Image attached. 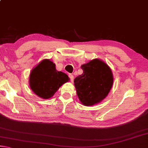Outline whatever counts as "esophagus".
Listing matches in <instances>:
<instances>
[{
    "label": "esophagus",
    "instance_id": "1",
    "mask_svg": "<svg viewBox=\"0 0 148 148\" xmlns=\"http://www.w3.org/2000/svg\"><path fill=\"white\" fill-rule=\"evenodd\" d=\"M69 76L70 79H71V82H72V83H73V82H74V76H73V75L71 74H70L69 75Z\"/></svg>",
    "mask_w": 148,
    "mask_h": 148
}]
</instances>
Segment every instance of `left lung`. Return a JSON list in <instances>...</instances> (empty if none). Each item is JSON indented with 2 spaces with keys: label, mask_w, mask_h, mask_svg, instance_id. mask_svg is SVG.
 Instances as JSON below:
<instances>
[{
  "label": "left lung",
  "mask_w": 148,
  "mask_h": 148,
  "mask_svg": "<svg viewBox=\"0 0 148 148\" xmlns=\"http://www.w3.org/2000/svg\"><path fill=\"white\" fill-rule=\"evenodd\" d=\"M83 74L74 79L77 95L86 106L102 101L111 89L114 78L111 69L99 59H93L81 66Z\"/></svg>",
  "instance_id": "1"
}]
</instances>
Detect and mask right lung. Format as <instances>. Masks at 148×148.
<instances>
[{"label": "right lung", "mask_w": 148, "mask_h": 148, "mask_svg": "<svg viewBox=\"0 0 148 148\" xmlns=\"http://www.w3.org/2000/svg\"><path fill=\"white\" fill-rule=\"evenodd\" d=\"M69 80V77L66 74L57 71L53 62L44 59L32 69L29 84L35 94L47 99L53 96L59 87Z\"/></svg>", "instance_id": "1"}]
</instances>
